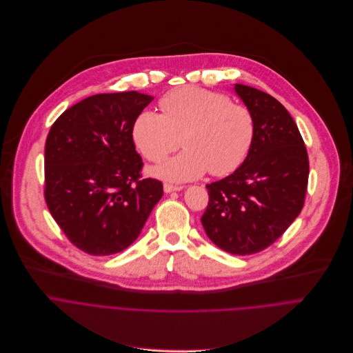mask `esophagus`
Returning a JSON list of instances; mask_svg holds the SVG:
<instances>
[{
	"label": "esophagus",
	"instance_id": "obj_1",
	"mask_svg": "<svg viewBox=\"0 0 353 353\" xmlns=\"http://www.w3.org/2000/svg\"><path fill=\"white\" fill-rule=\"evenodd\" d=\"M183 186L181 185H171V183H164V192L165 193H171V192H178L182 190Z\"/></svg>",
	"mask_w": 353,
	"mask_h": 353
}]
</instances>
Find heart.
<instances>
[{
	"instance_id": "b5f03b06",
	"label": "heart",
	"mask_w": 353,
	"mask_h": 353,
	"mask_svg": "<svg viewBox=\"0 0 353 353\" xmlns=\"http://www.w3.org/2000/svg\"><path fill=\"white\" fill-rule=\"evenodd\" d=\"M161 114L142 111L133 123L134 143L153 163L164 160L181 146V154L161 163L153 174L174 182L200 178L207 171L225 176L248 157L256 119L249 107L231 97L196 86L167 93L160 100Z\"/></svg>"
}]
</instances>
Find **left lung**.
Returning <instances> with one entry per match:
<instances>
[{
	"instance_id": "obj_1",
	"label": "left lung",
	"mask_w": 353,
	"mask_h": 353,
	"mask_svg": "<svg viewBox=\"0 0 353 353\" xmlns=\"http://www.w3.org/2000/svg\"><path fill=\"white\" fill-rule=\"evenodd\" d=\"M235 92L256 119V137L243 164L227 178L205 185L208 204L201 216L207 236L239 256L272 245L303 208L309 157L302 134L272 96L250 86Z\"/></svg>"
}]
</instances>
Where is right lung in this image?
Wrapping results in <instances>:
<instances>
[{
    "label": "right lung",
    "instance_id": "obj_1",
    "mask_svg": "<svg viewBox=\"0 0 353 353\" xmlns=\"http://www.w3.org/2000/svg\"><path fill=\"white\" fill-rule=\"evenodd\" d=\"M153 99L139 92L90 96L52 123L44 153V199L69 242L92 256L126 249L161 199L142 175L133 123Z\"/></svg>",
    "mask_w": 353,
    "mask_h": 353
}]
</instances>
